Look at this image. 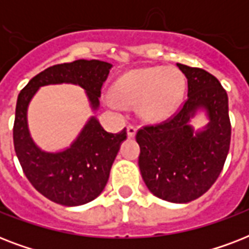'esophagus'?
<instances>
[{
    "label": "esophagus",
    "instance_id": "34e87169",
    "mask_svg": "<svg viewBox=\"0 0 249 249\" xmlns=\"http://www.w3.org/2000/svg\"><path fill=\"white\" fill-rule=\"evenodd\" d=\"M137 133V126L134 125H128V128H126V134H128L129 138H133V137L136 136Z\"/></svg>",
    "mask_w": 249,
    "mask_h": 249
}]
</instances>
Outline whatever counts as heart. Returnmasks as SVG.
<instances>
[{
  "mask_svg": "<svg viewBox=\"0 0 249 249\" xmlns=\"http://www.w3.org/2000/svg\"><path fill=\"white\" fill-rule=\"evenodd\" d=\"M185 91V79L177 68L132 70L112 86L113 105L137 106L142 120L159 123L176 112Z\"/></svg>",
  "mask_w": 249,
  "mask_h": 249,
  "instance_id": "heart-1",
  "label": "heart"
}]
</instances>
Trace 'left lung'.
Listing matches in <instances>:
<instances>
[{
    "mask_svg": "<svg viewBox=\"0 0 249 249\" xmlns=\"http://www.w3.org/2000/svg\"><path fill=\"white\" fill-rule=\"evenodd\" d=\"M187 79V99L172 119L137 132L141 174L155 196L170 203H189L216 182L228 158L231 125L229 99L220 81L201 68L177 63ZM199 109L210 123L194 131L189 120Z\"/></svg>",
    "mask_w": 249,
    "mask_h": 249,
    "instance_id": "1",
    "label": "left lung"
}]
</instances>
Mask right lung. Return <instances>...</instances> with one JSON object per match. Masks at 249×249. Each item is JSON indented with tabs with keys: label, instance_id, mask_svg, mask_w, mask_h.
<instances>
[{
	"label": "right lung",
	"instance_id": "obj_1",
	"mask_svg": "<svg viewBox=\"0 0 249 249\" xmlns=\"http://www.w3.org/2000/svg\"><path fill=\"white\" fill-rule=\"evenodd\" d=\"M111 68V63L97 59L55 64L35 76L18 95L13 130L15 152L33 187L56 204L83 205L103 191L121 142L126 140V129L116 134L106 132L91 116L70 147L59 152L42 151L29 134V102L41 86L75 84L85 90L91 108L97 111L102 85Z\"/></svg>",
	"mask_w": 249,
	"mask_h": 249
}]
</instances>
